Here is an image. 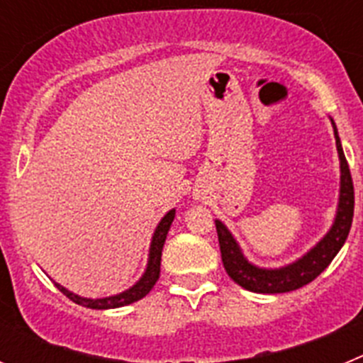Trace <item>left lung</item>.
<instances>
[{
	"label": "left lung",
	"mask_w": 363,
	"mask_h": 363,
	"mask_svg": "<svg viewBox=\"0 0 363 363\" xmlns=\"http://www.w3.org/2000/svg\"><path fill=\"white\" fill-rule=\"evenodd\" d=\"M333 129H335L336 149H338L340 156L338 211H336V218L331 230L307 255H303L300 259L280 269L256 267V265L247 262L242 249L236 243L233 234L229 233V229L220 220L214 221L216 223L223 267H225L227 274L236 284L242 285L243 289L262 294L289 293V291L300 289V287L311 284L314 278L320 277L325 271L327 265L331 264L333 258L338 255V251L342 249L345 240H347V234L351 230L352 223V213H354V187H352L351 171H349L347 160H345L344 149H342V143H340L338 130H336L335 123H333Z\"/></svg>",
	"instance_id": "1"
}]
</instances>
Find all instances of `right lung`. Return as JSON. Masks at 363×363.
Instances as JSON below:
<instances>
[{
	"label": "right lung",
	"instance_id": "add662e5",
	"mask_svg": "<svg viewBox=\"0 0 363 363\" xmlns=\"http://www.w3.org/2000/svg\"><path fill=\"white\" fill-rule=\"evenodd\" d=\"M176 211H169L165 216L162 218V221L158 223L156 230H154L152 242H150V249H149V262H147V269L143 272V277L136 281V284L130 287V289L123 291L120 294H114V296L108 298H82L78 294L70 293L67 291L63 285L56 284V287L65 294L69 300H72L74 303H78V306L89 307V309H116V307H123L129 306V303H134V301L142 300L143 296L149 294V291L152 289L154 284L158 281L160 278V264H162V251H163V243H165L167 233L171 229V223L174 220Z\"/></svg>",
	"mask_w": 363,
	"mask_h": 363
}]
</instances>
